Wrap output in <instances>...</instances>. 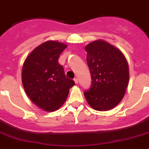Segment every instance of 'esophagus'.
<instances>
[{
    "label": "esophagus",
    "instance_id": "esophagus-1",
    "mask_svg": "<svg viewBox=\"0 0 149 149\" xmlns=\"http://www.w3.org/2000/svg\"><path fill=\"white\" fill-rule=\"evenodd\" d=\"M74 83L77 84L78 83V78H77V77H74Z\"/></svg>",
    "mask_w": 149,
    "mask_h": 149
}]
</instances>
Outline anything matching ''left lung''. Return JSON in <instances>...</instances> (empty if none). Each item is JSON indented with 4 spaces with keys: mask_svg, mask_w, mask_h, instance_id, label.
I'll use <instances>...</instances> for the list:
<instances>
[{
    "mask_svg": "<svg viewBox=\"0 0 149 149\" xmlns=\"http://www.w3.org/2000/svg\"><path fill=\"white\" fill-rule=\"evenodd\" d=\"M92 84L84 93L96 111H109L120 103L129 84V66L120 49L102 40L85 47Z\"/></svg>",
    "mask_w": 149,
    "mask_h": 149,
    "instance_id": "obj_1",
    "label": "left lung"
}]
</instances>
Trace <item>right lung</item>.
Wrapping results in <instances>:
<instances>
[{
  "instance_id": "right-lung-1",
  "label": "right lung",
  "mask_w": 149,
  "mask_h": 149,
  "mask_svg": "<svg viewBox=\"0 0 149 149\" xmlns=\"http://www.w3.org/2000/svg\"><path fill=\"white\" fill-rule=\"evenodd\" d=\"M67 47L65 44L48 40L38 46L24 62L22 81L27 96L46 111H54L62 106L74 85L67 78L58 59Z\"/></svg>"
}]
</instances>
